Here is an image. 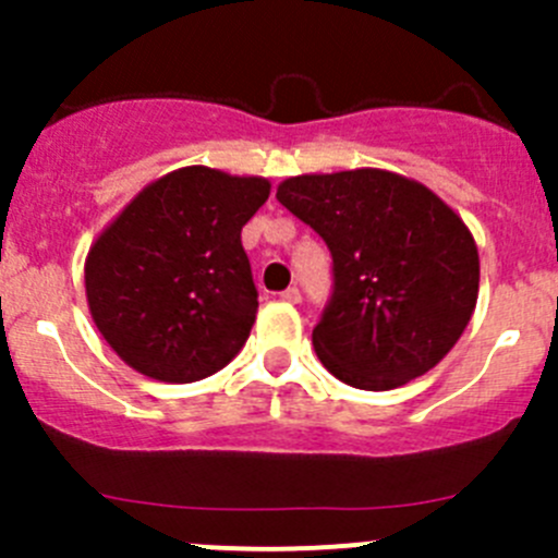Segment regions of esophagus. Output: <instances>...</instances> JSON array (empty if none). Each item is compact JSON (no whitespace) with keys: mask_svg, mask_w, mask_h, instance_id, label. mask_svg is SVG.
Masks as SVG:
<instances>
[{"mask_svg":"<svg viewBox=\"0 0 558 558\" xmlns=\"http://www.w3.org/2000/svg\"><path fill=\"white\" fill-rule=\"evenodd\" d=\"M282 299H284V302H290V304H299V302H302V290H299V288L282 290Z\"/></svg>","mask_w":558,"mask_h":558,"instance_id":"obj_1","label":"esophagus"}]
</instances>
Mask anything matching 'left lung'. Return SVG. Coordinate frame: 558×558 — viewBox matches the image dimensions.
Listing matches in <instances>:
<instances>
[{
	"label": "left lung",
	"mask_w": 558,
	"mask_h": 558,
	"mask_svg": "<svg viewBox=\"0 0 558 558\" xmlns=\"http://www.w3.org/2000/svg\"><path fill=\"white\" fill-rule=\"evenodd\" d=\"M276 198L332 254V295L313 329L329 374L391 391L456 347L475 313L481 263L472 231L436 192L363 167L295 175Z\"/></svg>",
	"instance_id": "obj_1"
}]
</instances>
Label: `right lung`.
I'll return each instance as SVG.
<instances>
[{"instance_id": "right-lung-1", "label": "right lung", "mask_w": 558, "mask_h": 558, "mask_svg": "<svg viewBox=\"0 0 558 558\" xmlns=\"http://www.w3.org/2000/svg\"><path fill=\"white\" fill-rule=\"evenodd\" d=\"M268 195V179L181 167L97 236L86 256L88 313L128 366L195 383L245 347L259 302L240 231Z\"/></svg>"}]
</instances>
